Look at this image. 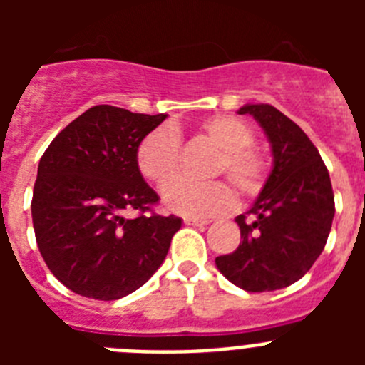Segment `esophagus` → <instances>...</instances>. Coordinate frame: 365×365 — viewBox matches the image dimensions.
Returning <instances> with one entry per match:
<instances>
[{
  "mask_svg": "<svg viewBox=\"0 0 365 365\" xmlns=\"http://www.w3.org/2000/svg\"><path fill=\"white\" fill-rule=\"evenodd\" d=\"M185 222L186 225H190V227H205V225H208V221L199 217H185Z\"/></svg>",
  "mask_w": 365,
  "mask_h": 365,
  "instance_id": "34e87169",
  "label": "esophagus"
}]
</instances>
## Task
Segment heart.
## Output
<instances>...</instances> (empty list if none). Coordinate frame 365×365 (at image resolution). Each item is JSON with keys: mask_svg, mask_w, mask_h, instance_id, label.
Segmentation results:
<instances>
[{"mask_svg": "<svg viewBox=\"0 0 365 365\" xmlns=\"http://www.w3.org/2000/svg\"><path fill=\"white\" fill-rule=\"evenodd\" d=\"M197 131L219 148L214 175H227L245 197H254L267 182V160L252 146L254 131L241 118L232 115H212L197 124ZM180 137L170 124L157 125L144 135L135 151L138 172L157 186L168 185L179 170ZM168 210L190 217H212L230 212L235 193L225 180L193 182L177 179L163 192Z\"/></svg>", "mask_w": 365, "mask_h": 365, "instance_id": "heart-1", "label": "heart"}]
</instances>
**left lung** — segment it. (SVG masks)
Segmentation results:
<instances>
[{
	"label": "left lung",
	"mask_w": 365,
	"mask_h": 365,
	"mask_svg": "<svg viewBox=\"0 0 365 365\" xmlns=\"http://www.w3.org/2000/svg\"><path fill=\"white\" fill-rule=\"evenodd\" d=\"M263 128L274 166L247 215H237L241 243L215 257L219 272L248 292L278 291L303 278L327 243L334 217L329 172L311 138L270 104H247Z\"/></svg>",
	"instance_id": "1"
}]
</instances>
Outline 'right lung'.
<instances>
[{"mask_svg":"<svg viewBox=\"0 0 365 365\" xmlns=\"http://www.w3.org/2000/svg\"><path fill=\"white\" fill-rule=\"evenodd\" d=\"M166 118L95 106L54 137L38 164L32 225L56 279L86 298H124L163 265L180 217L148 215L159 195L135 163L140 138ZM137 210L130 220L124 211Z\"/></svg>","mask_w":365,"mask_h":365,"instance_id":"1","label":"right lung"}]
</instances>
